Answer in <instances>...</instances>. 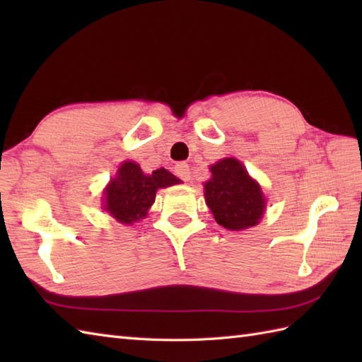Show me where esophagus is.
I'll return each mask as SVG.
<instances>
[{"instance_id":"obj_1","label":"esophagus","mask_w":362,"mask_h":362,"mask_svg":"<svg viewBox=\"0 0 362 362\" xmlns=\"http://www.w3.org/2000/svg\"><path fill=\"white\" fill-rule=\"evenodd\" d=\"M174 171H175V175L180 177L182 180L188 182L191 179V173H189V166L188 163H185V161H180V163H177L174 166Z\"/></svg>"}]
</instances>
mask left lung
Wrapping results in <instances>:
<instances>
[{
	"label": "left lung",
	"mask_w": 362,
	"mask_h": 362,
	"mask_svg": "<svg viewBox=\"0 0 362 362\" xmlns=\"http://www.w3.org/2000/svg\"><path fill=\"white\" fill-rule=\"evenodd\" d=\"M205 183V201L219 226L243 230L258 224L264 211V197L258 183L236 158H224L211 168Z\"/></svg>",
	"instance_id": "8db88e82"
}]
</instances>
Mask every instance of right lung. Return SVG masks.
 <instances>
[{
  "instance_id": "right-lung-1",
  "label": "right lung",
  "mask_w": 362,
  "mask_h": 362,
  "mask_svg": "<svg viewBox=\"0 0 362 362\" xmlns=\"http://www.w3.org/2000/svg\"><path fill=\"white\" fill-rule=\"evenodd\" d=\"M175 183H180V179L165 168L146 175L134 161H126L118 169L117 177L105 188L104 206L117 221L122 224H132L146 216L149 206L156 201L158 188L171 187Z\"/></svg>"
}]
</instances>
